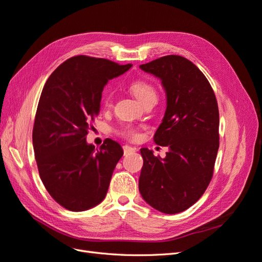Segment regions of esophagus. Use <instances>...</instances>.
<instances>
[{"instance_id": "obj_1", "label": "esophagus", "mask_w": 262, "mask_h": 262, "mask_svg": "<svg viewBox=\"0 0 262 262\" xmlns=\"http://www.w3.org/2000/svg\"><path fill=\"white\" fill-rule=\"evenodd\" d=\"M133 152H136V147H132L130 145H124L123 146V153H124V155H128V154L133 153Z\"/></svg>"}]
</instances>
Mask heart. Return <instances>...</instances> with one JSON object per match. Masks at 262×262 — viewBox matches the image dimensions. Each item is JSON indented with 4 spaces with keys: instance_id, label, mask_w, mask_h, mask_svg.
<instances>
[{
    "instance_id": "obj_1",
    "label": "heart",
    "mask_w": 262,
    "mask_h": 262,
    "mask_svg": "<svg viewBox=\"0 0 262 262\" xmlns=\"http://www.w3.org/2000/svg\"><path fill=\"white\" fill-rule=\"evenodd\" d=\"M131 92L140 102H144L147 99H157V92L155 90V87L152 84L144 81H137L132 83ZM112 101H113V93L107 92V94L104 97V105L106 107H109L112 105ZM119 133L128 139H137L138 137V130L131 125L122 126L120 131H119Z\"/></svg>"
}]
</instances>
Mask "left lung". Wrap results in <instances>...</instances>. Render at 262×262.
<instances>
[{
    "label": "left lung",
    "mask_w": 262,
    "mask_h": 262,
    "mask_svg": "<svg viewBox=\"0 0 262 262\" xmlns=\"http://www.w3.org/2000/svg\"><path fill=\"white\" fill-rule=\"evenodd\" d=\"M140 69L160 78L165 91L166 112L154 142L168 146V152L161 158L141 148L139 190L155 210L176 214L200 199L213 176L220 145L217 101L207 77L180 55H166Z\"/></svg>",
    "instance_id": "left-lung-1"
}]
</instances>
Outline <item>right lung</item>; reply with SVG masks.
I'll return each instance as SVG.
<instances>
[{
	"instance_id": "add662e5",
	"label": "right lung",
	"mask_w": 262,
	"mask_h": 262,
	"mask_svg": "<svg viewBox=\"0 0 262 262\" xmlns=\"http://www.w3.org/2000/svg\"><path fill=\"white\" fill-rule=\"evenodd\" d=\"M131 67L76 55L55 69L43 86L33 130L35 157L47 191L70 211L92 209L107 194L123 149L107 139L96 150L86 136L99 114L105 85Z\"/></svg>"
}]
</instances>
